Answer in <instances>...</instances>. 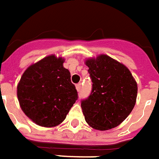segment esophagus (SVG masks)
<instances>
[{"instance_id": "1", "label": "esophagus", "mask_w": 159, "mask_h": 159, "mask_svg": "<svg viewBox=\"0 0 159 159\" xmlns=\"http://www.w3.org/2000/svg\"><path fill=\"white\" fill-rule=\"evenodd\" d=\"M81 88H82V86H81V83H78V84H76V89L78 92L81 90Z\"/></svg>"}]
</instances>
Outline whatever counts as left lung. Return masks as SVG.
Wrapping results in <instances>:
<instances>
[{
	"mask_svg": "<svg viewBox=\"0 0 159 159\" xmlns=\"http://www.w3.org/2000/svg\"><path fill=\"white\" fill-rule=\"evenodd\" d=\"M93 89L81 107L88 124L108 130L126 119L136 102V81L122 63L106 54L85 60Z\"/></svg>",
	"mask_w": 159,
	"mask_h": 159,
	"instance_id": "1",
	"label": "left lung"
}]
</instances>
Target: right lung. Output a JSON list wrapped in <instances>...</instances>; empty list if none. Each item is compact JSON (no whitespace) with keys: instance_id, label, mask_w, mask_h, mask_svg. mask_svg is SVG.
<instances>
[{"instance_id":"obj_1","label":"right lung","mask_w":159,"mask_h":159,"mask_svg":"<svg viewBox=\"0 0 159 159\" xmlns=\"http://www.w3.org/2000/svg\"><path fill=\"white\" fill-rule=\"evenodd\" d=\"M64 61L54 54L47 56L30 66L18 84L21 109L39 126H58L77 100V91Z\"/></svg>"}]
</instances>
